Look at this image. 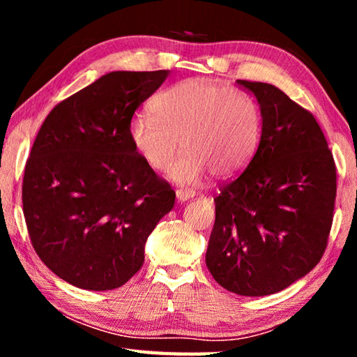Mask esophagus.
I'll return each instance as SVG.
<instances>
[{
    "mask_svg": "<svg viewBox=\"0 0 357 357\" xmlns=\"http://www.w3.org/2000/svg\"><path fill=\"white\" fill-rule=\"evenodd\" d=\"M193 195H195V192L190 190V189H178L176 190V198L179 202L189 200V198H192Z\"/></svg>",
    "mask_w": 357,
    "mask_h": 357,
    "instance_id": "obj_1",
    "label": "esophagus"
}]
</instances>
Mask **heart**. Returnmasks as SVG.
I'll return each mask as SVG.
<instances>
[{
	"mask_svg": "<svg viewBox=\"0 0 357 357\" xmlns=\"http://www.w3.org/2000/svg\"><path fill=\"white\" fill-rule=\"evenodd\" d=\"M149 110L151 116L130 123L132 146L151 170L162 173L181 144L184 153L170 173L176 183L195 184L208 170L217 178L233 176L257 151L259 107L249 94L227 84L189 78L157 94Z\"/></svg>",
	"mask_w": 357,
	"mask_h": 357,
	"instance_id": "b5f03b06",
	"label": "heart"
}]
</instances>
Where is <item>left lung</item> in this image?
Instances as JSON below:
<instances>
[{
	"label": "left lung",
	"mask_w": 357,
	"mask_h": 357,
	"mask_svg": "<svg viewBox=\"0 0 357 357\" xmlns=\"http://www.w3.org/2000/svg\"><path fill=\"white\" fill-rule=\"evenodd\" d=\"M261 108L245 170L220 185L206 266L241 296L279 293L315 268L334 219V155L313 114L269 83L238 80Z\"/></svg>",
	"instance_id": "8db88e82"
}]
</instances>
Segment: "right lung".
I'll use <instances>...</instances> for the list:
<instances>
[{"mask_svg": "<svg viewBox=\"0 0 357 357\" xmlns=\"http://www.w3.org/2000/svg\"><path fill=\"white\" fill-rule=\"evenodd\" d=\"M168 70L110 72L47 114L26 160L23 215L36 253L70 285H124L176 193L144 164L129 129Z\"/></svg>", "mask_w": 357, "mask_h": 357, "instance_id": "obj_1", "label": "right lung"}]
</instances>
